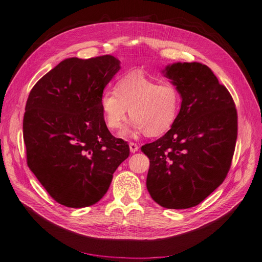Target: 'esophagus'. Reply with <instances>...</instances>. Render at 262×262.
<instances>
[{
  "instance_id": "obj_1",
  "label": "esophagus",
  "mask_w": 262,
  "mask_h": 262,
  "mask_svg": "<svg viewBox=\"0 0 262 262\" xmlns=\"http://www.w3.org/2000/svg\"><path fill=\"white\" fill-rule=\"evenodd\" d=\"M129 150H130L132 153H135V152H137L139 150V146H138V144H136L134 142H130L129 143Z\"/></svg>"
}]
</instances>
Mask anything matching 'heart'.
<instances>
[{"label":"heart","mask_w":262,"mask_h":262,"mask_svg":"<svg viewBox=\"0 0 262 262\" xmlns=\"http://www.w3.org/2000/svg\"><path fill=\"white\" fill-rule=\"evenodd\" d=\"M99 104L109 129L121 127L129 108L133 119L122 135L144 130L147 136H159L176 122L182 97L178 88L171 83L129 74L117 82L116 91H103Z\"/></svg>","instance_id":"1"}]
</instances>
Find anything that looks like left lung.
<instances>
[{"mask_svg": "<svg viewBox=\"0 0 262 262\" xmlns=\"http://www.w3.org/2000/svg\"><path fill=\"white\" fill-rule=\"evenodd\" d=\"M165 76L182 97L179 116L163 137L142 145L150 168L146 188L167 209L198 206L228 173L237 137L229 91L201 63L168 65Z\"/></svg>", "mask_w": 262, "mask_h": 262, "instance_id": "left-lung-1", "label": "left lung"}]
</instances>
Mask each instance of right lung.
Segmentation results:
<instances>
[{"label": "right lung", "instance_id": "add662e5", "mask_svg": "<svg viewBox=\"0 0 262 262\" xmlns=\"http://www.w3.org/2000/svg\"><path fill=\"white\" fill-rule=\"evenodd\" d=\"M121 68L106 54L59 63L33 86L24 117L27 163L62 206L84 208L107 192L129 146L107 128L99 99Z\"/></svg>", "mask_w": 262, "mask_h": 262}]
</instances>
